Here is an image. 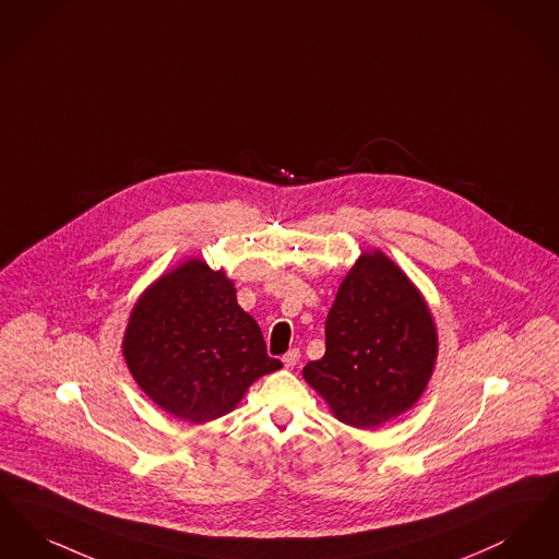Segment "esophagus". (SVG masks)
Masks as SVG:
<instances>
[{"instance_id": "esophagus-1", "label": "esophagus", "mask_w": 559, "mask_h": 559, "mask_svg": "<svg viewBox=\"0 0 559 559\" xmlns=\"http://www.w3.org/2000/svg\"><path fill=\"white\" fill-rule=\"evenodd\" d=\"M284 365L288 367V369H294L296 365H298V361H300V350L298 348H292V350H288L286 355H284Z\"/></svg>"}]
</instances>
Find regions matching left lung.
Wrapping results in <instances>:
<instances>
[{
  "mask_svg": "<svg viewBox=\"0 0 559 559\" xmlns=\"http://www.w3.org/2000/svg\"><path fill=\"white\" fill-rule=\"evenodd\" d=\"M437 353L421 292L382 250H371L344 277L325 319V355L302 376L336 419L369 430L419 401Z\"/></svg>",
  "mask_w": 559,
  "mask_h": 559,
  "instance_id": "left-lung-1",
  "label": "left lung"
}]
</instances>
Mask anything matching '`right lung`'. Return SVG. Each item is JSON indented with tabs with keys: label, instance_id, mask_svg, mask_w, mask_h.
<instances>
[{
	"label": "right lung",
	"instance_id": "1",
	"mask_svg": "<svg viewBox=\"0 0 559 559\" xmlns=\"http://www.w3.org/2000/svg\"><path fill=\"white\" fill-rule=\"evenodd\" d=\"M122 355L140 389L165 412L204 424L234 412L261 376L277 371L234 282L200 259L158 277L135 302Z\"/></svg>",
	"mask_w": 559,
	"mask_h": 559
}]
</instances>
